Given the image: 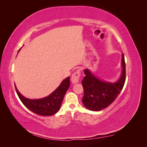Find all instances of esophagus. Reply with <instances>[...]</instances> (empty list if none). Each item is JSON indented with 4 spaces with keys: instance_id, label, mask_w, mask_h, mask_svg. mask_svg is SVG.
Segmentation results:
<instances>
[{
    "instance_id": "esophagus-1",
    "label": "esophagus",
    "mask_w": 147,
    "mask_h": 147,
    "mask_svg": "<svg viewBox=\"0 0 147 147\" xmlns=\"http://www.w3.org/2000/svg\"><path fill=\"white\" fill-rule=\"evenodd\" d=\"M80 78V71L78 70L73 74V76L71 77V82L73 84H76L79 82Z\"/></svg>"
}]
</instances>
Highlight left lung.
I'll return each instance as SVG.
<instances>
[{"mask_svg":"<svg viewBox=\"0 0 147 147\" xmlns=\"http://www.w3.org/2000/svg\"><path fill=\"white\" fill-rule=\"evenodd\" d=\"M122 71L119 79L114 82H107L93 74L88 68L84 69L85 76L82 83L84 89L82 102L90 111H100L110 105L123 89L126 80V64L122 54Z\"/></svg>","mask_w":147,"mask_h":147,"instance_id":"1","label":"left lung"}]
</instances>
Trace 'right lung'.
Segmentation results:
<instances>
[{
  "instance_id": "1",
  "label": "right lung",
  "mask_w": 147,
  "mask_h": 147,
  "mask_svg": "<svg viewBox=\"0 0 147 147\" xmlns=\"http://www.w3.org/2000/svg\"><path fill=\"white\" fill-rule=\"evenodd\" d=\"M69 79V77L65 78L51 94L39 99H30L25 97L21 94L16 86L14 85L19 98L30 111L40 115L49 116L57 113L60 109L64 96L70 85Z\"/></svg>"
}]
</instances>
